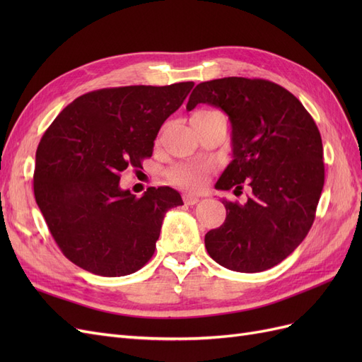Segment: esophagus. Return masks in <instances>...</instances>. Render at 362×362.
<instances>
[{"label":"esophagus","instance_id":"1","mask_svg":"<svg viewBox=\"0 0 362 362\" xmlns=\"http://www.w3.org/2000/svg\"><path fill=\"white\" fill-rule=\"evenodd\" d=\"M182 201H184L185 205H194V204L199 202V196L185 193V194H182Z\"/></svg>","mask_w":362,"mask_h":362}]
</instances>
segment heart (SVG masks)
Instances as JSON below:
<instances>
[{"label": "heart", "mask_w": 362, "mask_h": 362, "mask_svg": "<svg viewBox=\"0 0 362 362\" xmlns=\"http://www.w3.org/2000/svg\"><path fill=\"white\" fill-rule=\"evenodd\" d=\"M192 122H213V120H225L223 115L217 110H199L192 116ZM205 173V168L189 166V164H178V166L168 170V180L182 187L196 189L199 187Z\"/></svg>", "instance_id": "1"}]
</instances>
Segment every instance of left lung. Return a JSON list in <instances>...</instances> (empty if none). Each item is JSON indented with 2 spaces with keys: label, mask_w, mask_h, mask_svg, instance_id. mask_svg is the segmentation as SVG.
<instances>
[{
  "label": "left lung",
  "mask_w": 362,
  "mask_h": 362,
  "mask_svg": "<svg viewBox=\"0 0 362 362\" xmlns=\"http://www.w3.org/2000/svg\"><path fill=\"white\" fill-rule=\"evenodd\" d=\"M222 108L233 127V161L216 189H250L246 204L223 199L226 218L205 247L218 264L254 273L279 264L308 234L325 184L320 131L302 103L262 78L228 76L199 83L187 110Z\"/></svg>",
  "instance_id": "1"
}]
</instances>
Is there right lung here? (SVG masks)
I'll return each instance as SVG.
<instances>
[{
  "label": "right lung",
  "mask_w": 362,
  "mask_h": 362,
  "mask_svg": "<svg viewBox=\"0 0 362 362\" xmlns=\"http://www.w3.org/2000/svg\"><path fill=\"white\" fill-rule=\"evenodd\" d=\"M193 81L84 93L54 119L36 151L35 198L63 255L100 276H125L156 252L164 214L182 204L170 187L141 198L119 187L120 172L152 156L161 125Z\"/></svg>",
  "instance_id": "add662e5"
}]
</instances>
